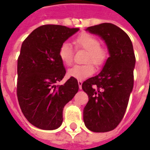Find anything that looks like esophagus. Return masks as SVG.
Wrapping results in <instances>:
<instances>
[{
    "instance_id": "esophagus-1",
    "label": "esophagus",
    "mask_w": 150,
    "mask_h": 150,
    "mask_svg": "<svg viewBox=\"0 0 150 150\" xmlns=\"http://www.w3.org/2000/svg\"><path fill=\"white\" fill-rule=\"evenodd\" d=\"M78 84H79V89H82V84H83V82H82L81 80H79Z\"/></svg>"
}]
</instances>
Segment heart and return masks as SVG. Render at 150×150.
I'll list each match as a JSON object with an SVG mask.
<instances>
[{
  "mask_svg": "<svg viewBox=\"0 0 150 150\" xmlns=\"http://www.w3.org/2000/svg\"><path fill=\"white\" fill-rule=\"evenodd\" d=\"M79 48L87 50L83 65H75L68 69L67 75L70 78L83 80L94 74L95 68L91 62L96 66L102 65L107 59L106 50L100 46V41L92 34L83 33L79 35L74 41ZM59 57L64 65L70 66L73 62V48L69 42H63L59 49Z\"/></svg>",
  "mask_w": 150,
  "mask_h": 150,
  "instance_id": "heart-1",
  "label": "heart"
}]
</instances>
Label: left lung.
<instances>
[{
    "label": "left lung",
    "instance_id": "obj_1",
    "mask_svg": "<svg viewBox=\"0 0 150 150\" xmlns=\"http://www.w3.org/2000/svg\"><path fill=\"white\" fill-rule=\"evenodd\" d=\"M86 31L104 40L109 57L100 74L82 84L89 98L83 121L92 132H108L119 125L125 113L133 88L135 54L128 34L115 25L102 23Z\"/></svg>",
    "mask_w": 150,
    "mask_h": 150
}]
</instances>
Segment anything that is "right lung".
Returning a JSON list of instances; mask_svg holds the SVG:
<instances>
[{"instance_id": "add662e5", "label": "right lung", "mask_w": 150, "mask_h": 150, "mask_svg": "<svg viewBox=\"0 0 150 150\" xmlns=\"http://www.w3.org/2000/svg\"><path fill=\"white\" fill-rule=\"evenodd\" d=\"M79 30L59 25L35 29L22 43L18 59L17 95L21 112L38 129L54 130L62 123V110L79 91L76 79L57 85L66 74L59 57L62 43Z\"/></svg>"}]
</instances>
